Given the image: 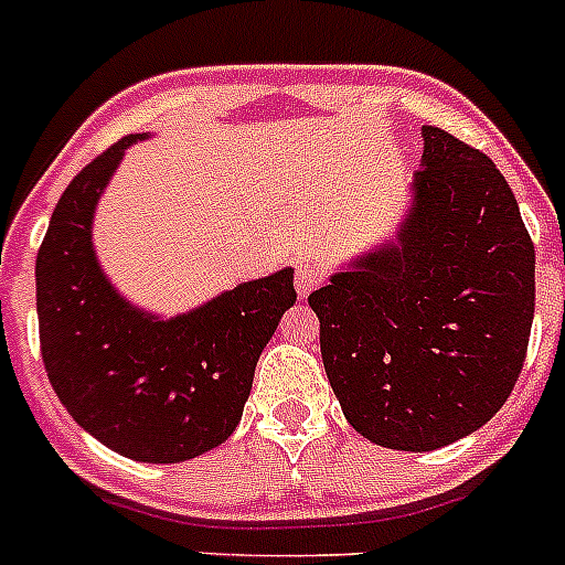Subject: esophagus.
<instances>
[{
  "label": "esophagus",
  "instance_id": "1",
  "mask_svg": "<svg viewBox=\"0 0 565 565\" xmlns=\"http://www.w3.org/2000/svg\"><path fill=\"white\" fill-rule=\"evenodd\" d=\"M326 278V270L318 265V262H298V267H295V289H298L300 298H307L312 289H318L320 284H323Z\"/></svg>",
  "mask_w": 565,
  "mask_h": 565
}]
</instances>
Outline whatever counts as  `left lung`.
Segmentation results:
<instances>
[{"instance_id": "1", "label": "left lung", "mask_w": 565, "mask_h": 565, "mask_svg": "<svg viewBox=\"0 0 565 565\" xmlns=\"http://www.w3.org/2000/svg\"><path fill=\"white\" fill-rule=\"evenodd\" d=\"M348 424L402 451L471 435L513 393L535 315V247L482 150L424 125L398 245L309 295Z\"/></svg>"}]
</instances>
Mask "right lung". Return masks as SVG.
Returning a JSON list of instances; mask_svg holds the SVG:
<instances>
[{
  "label": "right lung",
  "instance_id": "1",
  "mask_svg": "<svg viewBox=\"0 0 565 565\" xmlns=\"http://www.w3.org/2000/svg\"><path fill=\"white\" fill-rule=\"evenodd\" d=\"M139 136L99 152L68 183L35 258L46 376L68 415L139 462H183L231 437L258 354L295 303L292 270L239 284L175 320L147 318L99 273L92 214Z\"/></svg>",
  "mask_w": 565,
  "mask_h": 565
}]
</instances>
